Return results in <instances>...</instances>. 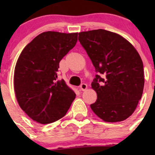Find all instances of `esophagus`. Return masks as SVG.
Listing matches in <instances>:
<instances>
[{"instance_id":"esophagus-1","label":"esophagus","mask_w":155,"mask_h":155,"mask_svg":"<svg viewBox=\"0 0 155 155\" xmlns=\"http://www.w3.org/2000/svg\"><path fill=\"white\" fill-rule=\"evenodd\" d=\"M80 87V89L82 91H85L87 89V85L85 83H82V85H80V87Z\"/></svg>"}]
</instances>
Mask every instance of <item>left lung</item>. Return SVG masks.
<instances>
[{
    "mask_svg": "<svg viewBox=\"0 0 155 155\" xmlns=\"http://www.w3.org/2000/svg\"><path fill=\"white\" fill-rule=\"evenodd\" d=\"M79 40L97 73L91 83L97 99L92 111L107 122L129 118L141 99L144 70L134 46L116 33L104 29L79 33Z\"/></svg>",
    "mask_w": 155,
    "mask_h": 155,
    "instance_id": "left-lung-1",
    "label": "left lung"
}]
</instances>
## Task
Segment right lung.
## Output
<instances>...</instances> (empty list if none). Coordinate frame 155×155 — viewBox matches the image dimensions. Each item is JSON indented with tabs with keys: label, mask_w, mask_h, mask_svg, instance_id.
<instances>
[{
	"label": "right lung",
	"mask_w": 155,
	"mask_h": 155,
	"mask_svg": "<svg viewBox=\"0 0 155 155\" xmlns=\"http://www.w3.org/2000/svg\"><path fill=\"white\" fill-rule=\"evenodd\" d=\"M78 33L46 31L24 48L14 71V90L21 109L34 121L49 124L66 115L76 97L64 79L59 62L75 46Z\"/></svg>",
	"instance_id": "right-lung-1"
}]
</instances>
